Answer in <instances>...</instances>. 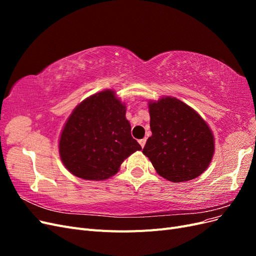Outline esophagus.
Segmentation results:
<instances>
[{"label":"esophagus","instance_id":"34e87169","mask_svg":"<svg viewBox=\"0 0 256 256\" xmlns=\"http://www.w3.org/2000/svg\"><path fill=\"white\" fill-rule=\"evenodd\" d=\"M138 143H140V145L142 146V148L145 146V143H146V138H141L140 141H138Z\"/></svg>","mask_w":256,"mask_h":256}]
</instances>
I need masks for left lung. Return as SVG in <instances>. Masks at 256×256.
I'll list each match as a JSON object with an SVG mask.
<instances>
[{
    "label": "left lung",
    "mask_w": 256,
    "mask_h": 256,
    "mask_svg": "<svg viewBox=\"0 0 256 256\" xmlns=\"http://www.w3.org/2000/svg\"><path fill=\"white\" fill-rule=\"evenodd\" d=\"M150 130L143 154L157 173L173 182L196 178L214 152L210 128L198 113L174 97L150 102Z\"/></svg>",
    "instance_id": "8db88e82"
}]
</instances>
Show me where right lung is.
<instances>
[{
    "instance_id": "1",
    "label": "right lung",
    "mask_w": 256,
    "mask_h": 256,
    "mask_svg": "<svg viewBox=\"0 0 256 256\" xmlns=\"http://www.w3.org/2000/svg\"><path fill=\"white\" fill-rule=\"evenodd\" d=\"M60 156L69 172L86 180H104L142 147L131 136L126 106L111 90L76 106L62 131Z\"/></svg>"
}]
</instances>
